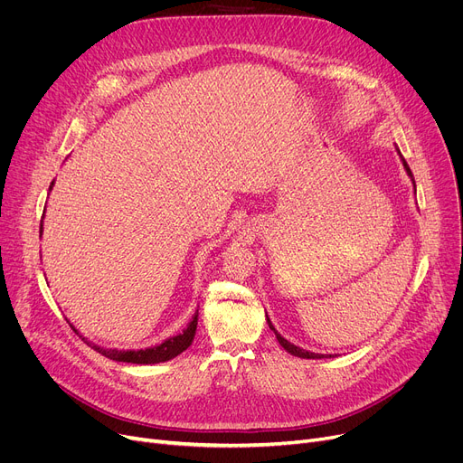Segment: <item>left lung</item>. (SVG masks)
Wrapping results in <instances>:
<instances>
[{
    "label": "left lung",
    "mask_w": 463,
    "mask_h": 463,
    "mask_svg": "<svg viewBox=\"0 0 463 463\" xmlns=\"http://www.w3.org/2000/svg\"><path fill=\"white\" fill-rule=\"evenodd\" d=\"M396 152H398V156H400V159H402V163H403V168H405V173L409 175V178H411V182H412V185H415V178H412V173H411V168H409V165H407V161L403 159V156H402V152L398 150V146H396ZM415 191H417V185H415ZM266 323H269V326H270V330H274V334H276V337H278V342H279V345L287 351V353H290L293 356H300V358H323L325 354H319V353H309V351H304L302 347H297L295 344H290V342H287V339L274 328V325H272V321H270V317L269 315H266ZM332 356V354H330Z\"/></svg>",
    "instance_id": "obj_1"
}]
</instances>
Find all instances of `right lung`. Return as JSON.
<instances>
[{
    "label": "right lung",
    "mask_w": 463,
    "mask_h": 463,
    "mask_svg": "<svg viewBox=\"0 0 463 463\" xmlns=\"http://www.w3.org/2000/svg\"><path fill=\"white\" fill-rule=\"evenodd\" d=\"M54 187V182L51 184V187H48V191H51ZM39 232L43 234V222H41V229ZM197 323H199V309L194 311L193 319L189 321L187 328L178 334V335H173L165 339L163 344L159 345H154V347H146V349H128V351H121V349H105L101 345H95L91 342H88V337H82L84 344H88L91 349H95L97 353H101L103 356L110 358V360H116V362H128V364H159V362H166L170 358L178 356L180 353H184L191 344H193V337H194V332H197ZM71 325V323H69ZM71 328L75 330L79 334V330L71 325Z\"/></svg>",
    "instance_id": "1"
}]
</instances>
